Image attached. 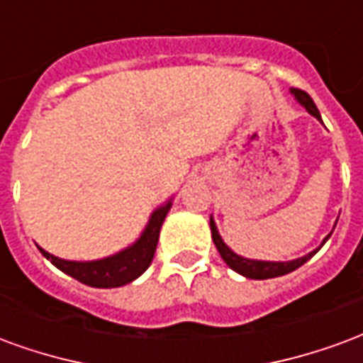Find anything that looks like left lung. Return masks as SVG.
<instances>
[{
	"instance_id": "left-lung-1",
	"label": "left lung",
	"mask_w": 363,
	"mask_h": 363,
	"mask_svg": "<svg viewBox=\"0 0 363 363\" xmlns=\"http://www.w3.org/2000/svg\"><path fill=\"white\" fill-rule=\"evenodd\" d=\"M291 93L296 95V99L299 101V103L303 104L309 114H313L315 118L320 120L319 108L315 106L311 96L307 95V93L301 89H291ZM210 228H212L213 245L218 247V251H220L221 259L225 260V264H228L229 268H233L235 272L243 274V276H247V278H252V280H268V278H276V276H284V274L294 272L296 268H299L301 264H305V262L311 259L315 252L319 251V249H317V251L309 252V255H305V257H301V259L289 260V262H264V260H249V259H243V257H239V255H235V252L229 249L228 245L221 241V237H220V233H218V229H216V223H213L212 218H210ZM328 237H330V233H328ZM327 239L323 241V245L327 243Z\"/></svg>"
}]
</instances>
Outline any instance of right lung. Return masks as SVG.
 Instances as JSON below:
<instances>
[{
  "mask_svg": "<svg viewBox=\"0 0 363 363\" xmlns=\"http://www.w3.org/2000/svg\"><path fill=\"white\" fill-rule=\"evenodd\" d=\"M169 210H171V202H167L165 206L155 210L142 237L132 247H128L126 251L108 257V259L93 260V262H74V260L58 259L40 247H38V251L43 252L54 267L60 268L62 272H66L67 276H72L75 280H79L85 286L118 288V286H124V284L135 280L138 276H142L150 268L155 249H157L159 231H161V225H163V220H165Z\"/></svg>",
  "mask_w": 363,
  "mask_h": 363,
  "instance_id": "obj_1",
  "label": "right lung"
}]
</instances>
